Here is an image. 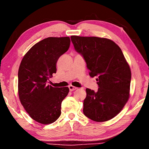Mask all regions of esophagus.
Here are the masks:
<instances>
[{
  "instance_id": "esophagus-1",
  "label": "esophagus",
  "mask_w": 149,
  "mask_h": 149,
  "mask_svg": "<svg viewBox=\"0 0 149 149\" xmlns=\"http://www.w3.org/2000/svg\"><path fill=\"white\" fill-rule=\"evenodd\" d=\"M68 87H69V89H70V91H74V90L77 89V87H75L74 86H72V85H70Z\"/></svg>"
}]
</instances>
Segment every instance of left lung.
<instances>
[{
	"instance_id": "1",
	"label": "left lung",
	"mask_w": 149,
	"mask_h": 149,
	"mask_svg": "<svg viewBox=\"0 0 149 149\" xmlns=\"http://www.w3.org/2000/svg\"><path fill=\"white\" fill-rule=\"evenodd\" d=\"M74 49L84 57L91 77H97V92L86 89L84 114L95 122L110 120L130 97L131 73L129 64L118 45L110 39L73 35Z\"/></svg>"
}]
</instances>
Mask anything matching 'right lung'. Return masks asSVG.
Instances as JSON below:
<instances>
[{
	"label": "right lung",
	"instance_id": "1",
	"mask_svg": "<svg viewBox=\"0 0 149 149\" xmlns=\"http://www.w3.org/2000/svg\"><path fill=\"white\" fill-rule=\"evenodd\" d=\"M69 37H48L25 54L18 70V95L29 116L42 124L54 122L61 114L69 88L53 87L48 81L56 72V62L68 50Z\"/></svg>",
	"mask_w": 149,
	"mask_h": 149
}]
</instances>
